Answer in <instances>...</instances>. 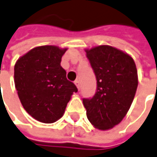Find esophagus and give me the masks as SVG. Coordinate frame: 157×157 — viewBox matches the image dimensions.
<instances>
[{"label": "esophagus", "mask_w": 157, "mask_h": 157, "mask_svg": "<svg viewBox=\"0 0 157 157\" xmlns=\"http://www.w3.org/2000/svg\"><path fill=\"white\" fill-rule=\"evenodd\" d=\"M75 84L76 87H77L78 89H80V82H79V81H75Z\"/></svg>", "instance_id": "obj_1"}]
</instances>
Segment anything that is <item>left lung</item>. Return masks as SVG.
Returning <instances> with one entry per match:
<instances>
[{"instance_id":"obj_1","label":"left lung","mask_w":157,"mask_h":157,"mask_svg":"<svg viewBox=\"0 0 157 157\" xmlns=\"http://www.w3.org/2000/svg\"><path fill=\"white\" fill-rule=\"evenodd\" d=\"M85 52L97 80L95 95L83 100L87 119L98 130H110L123 120L132 105L138 85L136 63L126 52L110 45Z\"/></svg>"}]
</instances>
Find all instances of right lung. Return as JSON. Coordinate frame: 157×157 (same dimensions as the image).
Instances as JSON below:
<instances>
[{
    "label": "right lung",
    "instance_id": "right-lung-1",
    "mask_svg": "<svg viewBox=\"0 0 157 157\" xmlns=\"http://www.w3.org/2000/svg\"><path fill=\"white\" fill-rule=\"evenodd\" d=\"M68 48L37 46L16 61L14 84L24 109L44 124L57 121L77 87L66 77L61 66Z\"/></svg>",
    "mask_w": 157,
    "mask_h": 157
}]
</instances>
